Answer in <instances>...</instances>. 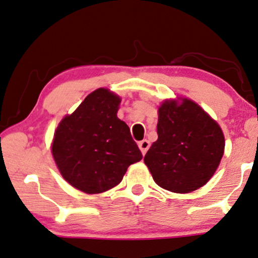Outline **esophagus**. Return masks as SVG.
Listing matches in <instances>:
<instances>
[{"mask_svg":"<svg viewBox=\"0 0 258 258\" xmlns=\"http://www.w3.org/2000/svg\"><path fill=\"white\" fill-rule=\"evenodd\" d=\"M138 146H139L140 151H142L143 155H145L146 151H148L149 148H150V142H149V140L144 139V140H142V142L138 143Z\"/></svg>","mask_w":258,"mask_h":258,"instance_id":"obj_1","label":"esophagus"}]
</instances>
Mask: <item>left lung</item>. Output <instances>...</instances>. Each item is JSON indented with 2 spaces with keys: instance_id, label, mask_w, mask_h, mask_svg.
Instances as JSON below:
<instances>
[{
  "instance_id": "1",
  "label": "left lung",
  "mask_w": 258,
  "mask_h": 258,
  "mask_svg": "<svg viewBox=\"0 0 258 258\" xmlns=\"http://www.w3.org/2000/svg\"><path fill=\"white\" fill-rule=\"evenodd\" d=\"M167 100L158 108V139L144 162L159 187L190 193L210 181L224 155L220 126L189 99Z\"/></svg>"
}]
</instances>
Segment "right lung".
<instances>
[{"label":"right lung","mask_w":258,"mask_h":258,"mask_svg":"<svg viewBox=\"0 0 258 258\" xmlns=\"http://www.w3.org/2000/svg\"><path fill=\"white\" fill-rule=\"evenodd\" d=\"M120 101L108 89H96L54 132L51 149L61 176L87 194L115 187L143 158L128 126L116 116Z\"/></svg>","instance_id":"right-lung-1"}]
</instances>
